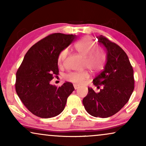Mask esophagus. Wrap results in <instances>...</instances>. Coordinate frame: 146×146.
I'll list each match as a JSON object with an SVG mask.
<instances>
[{"instance_id":"obj_1","label":"esophagus","mask_w":146,"mask_h":146,"mask_svg":"<svg viewBox=\"0 0 146 146\" xmlns=\"http://www.w3.org/2000/svg\"><path fill=\"white\" fill-rule=\"evenodd\" d=\"M74 89L75 90H77L78 89L80 88V86H78V84H74Z\"/></svg>"}]
</instances>
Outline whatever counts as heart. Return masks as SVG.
<instances>
[{
  "instance_id": "obj_1",
  "label": "heart",
  "mask_w": 146,
  "mask_h": 146,
  "mask_svg": "<svg viewBox=\"0 0 146 146\" xmlns=\"http://www.w3.org/2000/svg\"><path fill=\"white\" fill-rule=\"evenodd\" d=\"M75 48L80 54L84 57V67L87 68L94 72L103 69L106 62V56L104 51L98 47L97 44L91 38L84 37L75 44ZM69 54L68 48L64 49L60 52L58 58L59 65H62ZM89 78V74L86 71L71 72L65 76V79L71 82L82 84Z\"/></svg>"
}]
</instances>
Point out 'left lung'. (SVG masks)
Returning a JSON list of instances; mask_svg holds the SVG:
<instances>
[{
  "label": "left lung",
  "instance_id": "obj_1",
  "mask_svg": "<svg viewBox=\"0 0 146 146\" xmlns=\"http://www.w3.org/2000/svg\"><path fill=\"white\" fill-rule=\"evenodd\" d=\"M100 44L106 50L104 69L93 80L99 92L88 88L82 102L91 115L105 118L120 110L128 102L133 89V70L126 53L120 46L102 35L98 36Z\"/></svg>",
  "mask_w": 146,
  "mask_h": 146
}]
</instances>
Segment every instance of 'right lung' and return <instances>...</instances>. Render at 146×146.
<instances>
[{
	"mask_svg": "<svg viewBox=\"0 0 146 146\" xmlns=\"http://www.w3.org/2000/svg\"><path fill=\"white\" fill-rule=\"evenodd\" d=\"M76 36L51 34L34 44L25 56L16 74L15 89L26 108L42 118L56 116L64 109L74 90L69 82L60 87L50 84L58 74V58Z\"/></svg>",
	"mask_w": 146,
	"mask_h": 146,
	"instance_id": "1",
	"label": "right lung"
}]
</instances>
